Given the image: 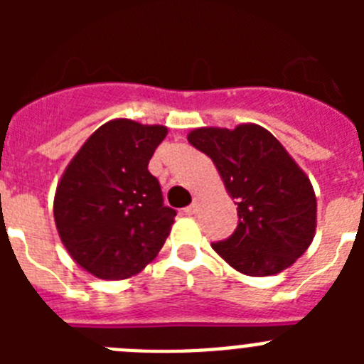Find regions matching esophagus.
Instances as JSON below:
<instances>
[{
    "label": "esophagus",
    "instance_id": "1",
    "mask_svg": "<svg viewBox=\"0 0 364 364\" xmlns=\"http://www.w3.org/2000/svg\"><path fill=\"white\" fill-rule=\"evenodd\" d=\"M198 210H200V208H198L197 202H193V204L188 205V208H186L184 211H186V215H197Z\"/></svg>",
    "mask_w": 364,
    "mask_h": 364
}]
</instances>
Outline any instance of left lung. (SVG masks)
<instances>
[{
  "instance_id": "1",
  "label": "left lung",
  "mask_w": 364,
  "mask_h": 364,
  "mask_svg": "<svg viewBox=\"0 0 364 364\" xmlns=\"http://www.w3.org/2000/svg\"><path fill=\"white\" fill-rule=\"evenodd\" d=\"M188 142L213 160L237 204V230L211 247L250 277L290 268L310 247L317 226V198L306 173L257 124L198 127Z\"/></svg>"
}]
</instances>
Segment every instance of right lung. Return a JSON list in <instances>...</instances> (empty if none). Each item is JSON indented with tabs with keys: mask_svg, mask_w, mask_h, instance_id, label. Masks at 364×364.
<instances>
[{
	"mask_svg": "<svg viewBox=\"0 0 364 364\" xmlns=\"http://www.w3.org/2000/svg\"><path fill=\"white\" fill-rule=\"evenodd\" d=\"M166 125L117 118L95 131L58 182L54 222L78 266L98 279L122 281L159 255L176 211L164 205L147 166Z\"/></svg>",
	"mask_w": 364,
	"mask_h": 364,
	"instance_id": "right-lung-1",
	"label": "right lung"
}]
</instances>
